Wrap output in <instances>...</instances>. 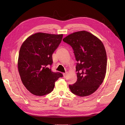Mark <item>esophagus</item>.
Segmentation results:
<instances>
[{"instance_id":"34e87169","label":"esophagus","mask_w":125,"mask_h":125,"mask_svg":"<svg viewBox=\"0 0 125 125\" xmlns=\"http://www.w3.org/2000/svg\"><path fill=\"white\" fill-rule=\"evenodd\" d=\"M66 76H67V73H63V77H64V78H66Z\"/></svg>"}]
</instances>
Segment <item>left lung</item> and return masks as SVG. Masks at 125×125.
Wrapping results in <instances>:
<instances>
[{"label": "left lung", "mask_w": 125, "mask_h": 125, "mask_svg": "<svg viewBox=\"0 0 125 125\" xmlns=\"http://www.w3.org/2000/svg\"><path fill=\"white\" fill-rule=\"evenodd\" d=\"M63 41L72 47L77 62V79L75 83L69 85L71 92L81 97L91 95L97 90L105 77L107 55L104 44L86 31L70 34Z\"/></svg>", "instance_id": "left-lung-1"}]
</instances>
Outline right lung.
<instances>
[{
	"label": "right lung",
	"instance_id": "add662e5",
	"mask_svg": "<svg viewBox=\"0 0 125 125\" xmlns=\"http://www.w3.org/2000/svg\"><path fill=\"white\" fill-rule=\"evenodd\" d=\"M63 34L34 33L25 40L20 49L18 67L21 81L31 93L43 96L54 89L55 82L63 75L53 72L52 54Z\"/></svg>",
	"mask_w": 125,
	"mask_h": 125
}]
</instances>
